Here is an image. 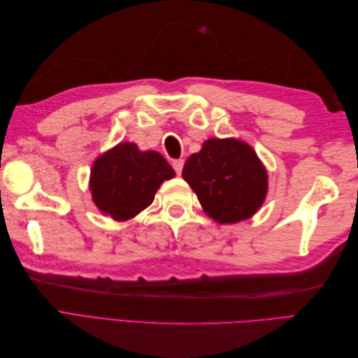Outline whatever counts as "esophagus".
Segmentation results:
<instances>
[{
  "instance_id": "1",
  "label": "esophagus",
  "mask_w": 358,
  "mask_h": 358,
  "mask_svg": "<svg viewBox=\"0 0 358 358\" xmlns=\"http://www.w3.org/2000/svg\"><path fill=\"white\" fill-rule=\"evenodd\" d=\"M183 164H185V161H183V159H176V161H173V169H175V171L178 173V175H180V173H182Z\"/></svg>"
}]
</instances>
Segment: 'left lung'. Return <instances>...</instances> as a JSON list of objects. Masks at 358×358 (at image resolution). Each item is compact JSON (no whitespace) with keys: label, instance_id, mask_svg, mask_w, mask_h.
I'll return each instance as SVG.
<instances>
[{"label":"left lung","instance_id":"left-lung-1","mask_svg":"<svg viewBox=\"0 0 358 358\" xmlns=\"http://www.w3.org/2000/svg\"><path fill=\"white\" fill-rule=\"evenodd\" d=\"M182 176L204 213L218 224L254 216L268 189V175L255 150L239 138H208L183 166Z\"/></svg>","mask_w":358,"mask_h":358}]
</instances>
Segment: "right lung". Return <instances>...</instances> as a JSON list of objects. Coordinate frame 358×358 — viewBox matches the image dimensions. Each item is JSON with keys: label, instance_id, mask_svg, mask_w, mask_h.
<instances>
[{"label": "right lung", "instance_id": "add662e5", "mask_svg": "<svg viewBox=\"0 0 358 358\" xmlns=\"http://www.w3.org/2000/svg\"><path fill=\"white\" fill-rule=\"evenodd\" d=\"M175 176V170L161 154L125 142L94 161L90 189L96 209L124 222L152 204L161 183Z\"/></svg>", "mask_w": 358, "mask_h": 358}]
</instances>
